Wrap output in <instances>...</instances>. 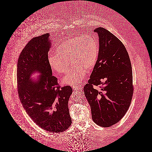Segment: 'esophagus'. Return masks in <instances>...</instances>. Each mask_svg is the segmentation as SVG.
I'll return each mask as SVG.
<instances>
[{
    "mask_svg": "<svg viewBox=\"0 0 152 152\" xmlns=\"http://www.w3.org/2000/svg\"><path fill=\"white\" fill-rule=\"evenodd\" d=\"M72 88L74 90H80L81 89V87L79 85H76V86H72Z\"/></svg>",
    "mask_w": 152,
    "mask_h": 152,
    "instance_id": "34e87169",
    "label": "esophagus"
}]
</instances>
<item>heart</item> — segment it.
<instances>
[{
  "instance_id": "obj_1",
  "label": "heart",
  "mask_w": 152,
  "mask_h": 152,
  "mask_svg": "<svg viewBox=\"0 0 152 152\" xmlns=\"http://www.w3.org/2000/svg\"><path fill=\"white\" fill-rule=\"evenodd\" d=\"M100 52V44L95 37L85 36L77 40L71 38L63 42L56 49V55L48 58L52 70L64 73L71 60V65L62 82L66 85L75 86L84 78L88 71L94 69Z\"/></svg>"
}]
</instances>
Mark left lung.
<instances>
[{
	"label": "left lung",
	"mask_w": 152,
	"mask_h": 152,
	"mask_svg": "<svg viewBox=\"0 0 152 152\" xmlns=\"http://www.w3.org/2000/svg\"><path fill=\"white\" fill-rule=\"evenodd\" d=\"M100 52L90 78L83 88L97 125L109 127L119 122L129 109L134 88L130 60L124 45L107 29H95ZM99 86V90L93 85Z\"/></svg>",
	"instance_id": "left-lung-1"
}]
</instances>
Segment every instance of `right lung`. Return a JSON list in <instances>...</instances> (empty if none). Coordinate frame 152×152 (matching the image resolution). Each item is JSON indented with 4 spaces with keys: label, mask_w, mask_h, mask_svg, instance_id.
Instances as JSON below:
<instances>
[{
    "label": "right lung",
    "mask_w": 152,
    "mask_h": 152,
    "mask_svg": "<svg viewBox=\"0 0 152 152\" xmlns=\"http://www.w3.org/2000/svg\"><path fill=\"white\" fill-rule=\"evenodd\" d=\"M49 34L34 37L23 48L17 65L18 92L28 115L42 129L61 133L72 123L68 102L72 93L69 86L61 87L52 76L48 62L50 48ZM42 74L33 82L29 79L34 72Z\"/></svg>",
    "instance_id": "add662e5"
}]
</instances>
